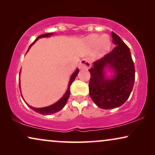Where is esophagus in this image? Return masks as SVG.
<instances>
[{"label": "esophagus", "mask_w": 155, "mask_h": 155, "mask_svg": "<svg viewBox=\"0 0 155 155\" xmlns=\"http://www.w3.org/2000/svg\"><path fill=\"white\" fill-rule=\"evenodd\" d=\"M91 66V62L88 58H82L79 63L80 69H87Z\"/></svg>", "instance_id": "obj_1"}]
</instances>
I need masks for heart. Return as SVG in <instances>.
Listing matches in <instances>:
<instances>
[{
  "label": "heart",
  "mask_w": 155,
  "mask_h": 155,
  "mask_svg": "<svg viewBox=\"0 0 155 155\" xmlns=\"http://www.w3.org/2000/svg\"><path fill=\"white\" fill-rule=\"evenodd\" d=\"M88 41L93 45L98 44L99 47L103 50L107 49L110 44L109 38L107 36H102L99 38L97 35H92L88 38Z\"/></svg>",
  "instance_id": "obj_1"
}]
</instances>
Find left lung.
<instances>
[{
	"label": "left lung",
	"instance_id": "8db88e82",
	"mask_svg": "<svg viewBox=\"0 0 155 155\" xmlns=\"http://www.w3.org/2000/svg\"><path fill=\"white\" fill-rule=\"evenodd\" d=\"M115 47L103 58L93 63L89 70L90 95L93 101L104 109H114L126 102L132 92L135 82V66L128 46L112 31ZM109 64L115 75L111 80L104 76L103 68Z\"/></svg>",
	"mask_w": 155,
	"mask_h": 155
}]
</instances>
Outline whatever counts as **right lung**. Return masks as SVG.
<instances>
[{
    "label": "right lung",
    "mask_w": 155,
    "mask_h": 155,
    "mask_svg": "<svg viewBox=\"0 0 155 155\" xmlns=\"http://www.w3.org/2000/svg\"><path fill=\"white\" fill-rule=\"evenodd\" d=\"M51 35H52V33H48V34H45V35H42L39 36V37H38L37 39H35V41H34L33 43L31 44V45L29 46V47H30V46L32 45V44L35 43V42L37 41V40L39 39V38L49 37V36ZM78 72H79V69L77 68V70H76L75 73H74L71 76V80H70V82H69L67 92H65L64 96H63L62 98H61L58 101H57L56 103H55L54 104H53L51 106H49V107H47L39 108H39L31 107H30V106H29V107H30L31 109H33L34 111H35L36 112H37V113H39V114H42V115H49V114L56 113V112L60 111V110L62 109L63 108L65 107V104H66L68 99V98H69L70 94H71V91H70V89H71V85L72 84V83L73 82L74 80H75L76 76L78 75ZM19 84H20V82H19ZM19 86H20V85H19Z\"/></svg>",
    "instance_id": "1"
}]
</instances>
